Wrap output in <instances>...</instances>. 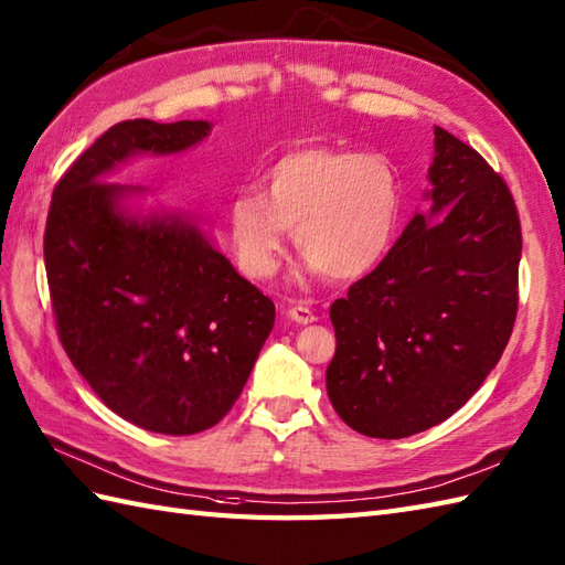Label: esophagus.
Here are the masks:
<instances>
[{
    "label": "esophagus",
    "instance_id": "34e87169",
    "mask_svg": "<svg viewBox=\"0 0 565 565\" xmlns=\"http://www.w3.org/2000/svg\"><path fill=\"white\" fill-rule=\"evenodd\" d=\"M288 318H291L298 324H310V322H315V312L308 306H300L298 303V306L288 308Z\"/></svg>",
    "mask_w": 565,
    "mask_h": 565
}]
</instances>
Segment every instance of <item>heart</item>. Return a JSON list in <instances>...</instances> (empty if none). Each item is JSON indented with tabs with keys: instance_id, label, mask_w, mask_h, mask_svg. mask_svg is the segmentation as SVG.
<instances>
[{
	"instance_id": "1",
	"label": "heart",
	"mask_w": 565,
	"mask_h": 565,
	"mask_svg": "<svg viewBox=\"0 0 565 565\" xmlns=\"http://www.w3.org/2000/svg\"><path fill=\"white\" fill-rule=\"evenodd\" d=\"M402 185L383 156L310 143L281 153L262 192L243 188L228 202V235L238 267L269 279L291 228L312 271L353 281L375 269L395 238Z\"/></svg>"
}]
</instances>
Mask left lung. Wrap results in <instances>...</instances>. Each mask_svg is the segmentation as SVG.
I'll return each instance as SVG.
<instances>
[{"mask_svg": "<svg viewBox=\"0 0 565 565\" xmlns=\"http://www.w3.org/2000/svg\"><path fill=\"white\" fill-rule=\"evenodd\" d=\"M428 214L337 298L327 395L347 426L406 438L452 416L501 361L518 315L520 216L505 180L436 127Z\"/></svg>", "mask_w": 565, "mask_h": 565, "instance_id": "8db88e82", "label": "left lung"}]
</instances>
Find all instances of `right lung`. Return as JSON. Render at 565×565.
Masks as SVG:
<instances>
[{"instance_id":"obj_1","label":"right lung","mask_w":565,"mask_h":565,"mask_svg":"<svg viewBox=\"0 0 565 565\" xmlns=\"http://www.w3.org/2000/svg\"><path fill=\"white\" fill-rule=\"evenodd\" d=\"M212 125L125 120L52 192L45 269L60 342L105 406L163 436L231 412L274 327V303L185 216H132L141 188L103 180L135 153H180Z\"/></svg>"}]
</instances>
